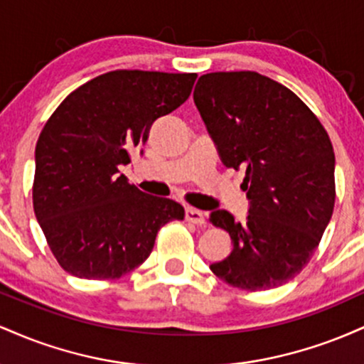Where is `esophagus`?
<instances>
[{"label":"esophagus","mask_w":364,"mask_h":364,"mask_svg":"<svg viewBox=\"0 0 364 364\" xmlns=\"http://www.w3.org/2000/svg\"><path fill=\"white\" fill-rule=\"evenodd\" d=\"M185 219L188 223H193V224H205V215H203L202 210H198V208L195 207H186L185 208Z\"/></svg>","instance_id":"34e87169"}]
</instances>
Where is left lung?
I'll return each mask as SVG.
<instances>
[{"label":"left lung","mask_w":364,"mask_h":364,"mask_svg":"<svg viewBox=\"0 0 364 364\" xmlns=\"http://www.w3.org/2000/svg\"><path fill=\"white\" fill-rule=\"evenodd\" d=\"M193 101L228 168L245 171L246 223L225 210L210 223L232 250L210 270L246 291L294 279L311 260L336 203V156L315 112L294 92L255 72H215L196 82Z\"/></svg>","instance_id":"obj_1"}]
</instances>
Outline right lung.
I'll return each instance as SVG.
<instances>
[{
    "label": "right lung",
    "mask_w": 364,
    "mask_h": 364,
    "mask_svg": "<svg viewBox=\"0 0 364 364\" xmlns=\"http://www.w3.org/2000/svg\"><path fill=\"white\" fill-rule=\"evenodd\" d=\"M196 73L114 70L83 83L44 124L32 203L48 246L68 274L119 279L149 258L159 229L185 208L118 176L150 127L190 97Z\"/></svg>",
    "instance_id": "right-lung-1"
}]
</instances>
